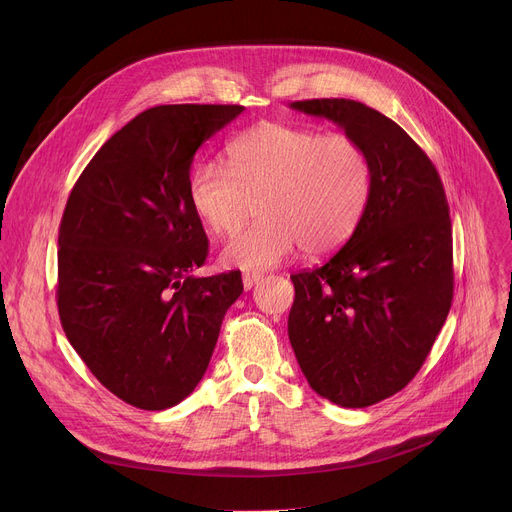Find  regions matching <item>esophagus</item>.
<instances>
[{
	"mask_svg": "<svg viewBox=\"0 0 512 512\" xmlns=\"http://www.w3.org/2000/svg\"><path fill=\"white\" fill-rule=\"evenodd\" d=\"M263 279L261 273H243V287L251 289L255 283H259Z\"/></svg>",
	"mask_w": 512,
	"mask_h": 512,
	"instance_id": "esophagus-1",
	"label": "esophagus"
}]
</instances>
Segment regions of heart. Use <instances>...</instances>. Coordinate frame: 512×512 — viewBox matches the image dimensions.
Segmentation results:
<instances>
[{
	"label": "heart",
	"mask_w": 512,
	"mask_h": 512,
	"mask_svg": "<svg viewBox=\"0 0 512 512\" xmlns=\"http://www.w3.org/2000/svg\"><path fill=\"white\" fill-rule=\"evenodd\" d=\"M371 190V162L346 133L263 121L229 143V166L200 162L188 176V200L216 235L235 233L259 198V223L235 235L223 261L267 269L298 247L308 255L338 249L356 229Z\"/></svg>",
	"instance_id": "obj_1"
}]
</instances>
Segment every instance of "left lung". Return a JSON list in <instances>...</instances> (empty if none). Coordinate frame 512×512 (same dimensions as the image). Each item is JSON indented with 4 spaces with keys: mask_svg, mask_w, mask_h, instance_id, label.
Returning <instances> with one entry per match:
<instances>
[{
    "mask_svg": "<svg viewBox=\"0 0 512 512\" xmlns=\"http://www.w3.org/2000/svg\"><path fill=\"white\" fill-rule=\"evenodd\" d=\"M354 137L371 162L367 206L344 247L296 287L287 334L310 387L369 407L419 373L454 298L452 221L440 174L383 113L350 99L296 101Z\"/></svg>",
    "mask_w": 512,
    "mask_h": 512,
    "instance_id": "left-lung-1",
    "label": "left lung"
}]
</instances>
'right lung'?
I'll return each instance as SVG.
<instances>
[{
	"label": "right lung",
	"instance_id": "1",
	"mask_svg": "<svg viewBox=\"0 0 512 512\" xmlns=\"http://www.w3.org/2000/svg\"><path fill=\"white\" fill-rule=\"evenodd\" d=\"M241 105H158L93 156L58 229V316L121 401L162 411L200 383L241 271L194 277L208 239L188 200L194 154Z\"/></svg>",
	"mask_w": 512,
	"mask_h": 512
}]
</instances>
